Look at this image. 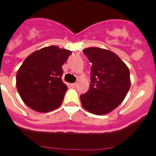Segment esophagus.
<instances>
[{
    "label": "esophagus",
    "instance_id": "esophagus-1",
    "mask_svg": "<svg viewBox=\"0 0 156 156\" xmlns=\"http://www.w3.org/2000/svg\"><path fill=\"white\" fill-rule=\"evenodd\" d=\"M76 86H77L76 83H71V87H72L75 88Z\"/></svg>",
    "mask_w": 156,
    "mask_h": 156
}]
</instances>
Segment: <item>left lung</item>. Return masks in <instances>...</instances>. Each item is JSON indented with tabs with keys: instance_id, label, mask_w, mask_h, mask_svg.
<instances>
[{
	"instance_id": "obj_1",
	"label": "left lung",
	"mask_w": 156,
	"mask_h": 156,
	"mask_svg": "<svg viewBox=\"0 0 156 156\" xmlns=\"http://www.w3.org/2000/svg\"><path fill=\"white\" fill-rule=\"evenodd\" d=\"M83 52L92 63L90 88L80 95L83 107L95 115L108 113L121 104L129 91V69L110 51L88 48Z\"/></svg>"
}]
</instances>
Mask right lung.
<instances>
[{"label":"right lung","mask_w":156,"mask_h":156,"mask_svg":"<svg viewBox=\"0 0 156 156\" xmlns=\"http://www.w3.org/2000/svg\"><path fill=\"white\" fill-rule=\"evenodd\" d=\"M72 51L57 46L41 48L25 59L16 75V87L24 103L46 112L62 102L67 86L62 82V65Z\"/></svg>","instance_id":"1"}]
</instances>
